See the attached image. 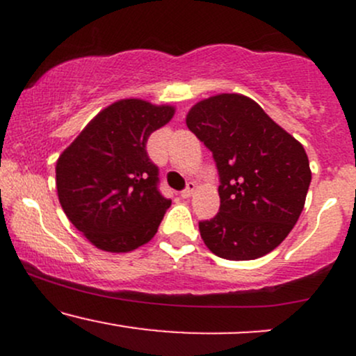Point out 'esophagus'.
Returning a JSON list of instances; mask_svg holds the SVG:
<instances>
[{"label":"esophagus","instance_id":"esophagus-1","mask_svg":"<svg viewBox=\"0 0 356 356\" xmlns=\"http://www.w3.org/2000/svg\"><path fill=\"white\" fill-rule=\"evenodd\" d=\"M194 191H195V184L191 181V182H187L186 189H184V191L181 192V195H182L184 199H187V197H191V195H192V192H194Z\"/></svg>","mask_w":356,"mask_h":356}]
</instances>
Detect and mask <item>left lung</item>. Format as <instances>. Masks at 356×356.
<instances>
[{
  "mask_svg": "<svg viewBox=\"0 0 356 356\" xmlns=\"http://www.w3.org/2000/svg\"><path fill=\"white\" fill-rule=\"evenodd\" d=\"M186 124L211 150L219 172V212L199 222L204 244L229 261L271 252L305 207L312 170L303 145L238 93L201 100Z\"/></svg>",
  "mask_w": 356,
  "mask_h": 356,
  "instance_id": "1",
  "label": "left lung"
}]
</instances>
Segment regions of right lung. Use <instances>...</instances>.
<instances>
[{
    "mask_svg": "<svg viewBox=\"0 0 356 356\" xmlns=\"http://www.w3.org/2000/svg\"><path fill=\"white\" fill-rule=\"evenodd\" d=\"M174 112L170 105L118 100L102 110L56 161L61 209L102 251H134L154 238L164 219L170 199L159 192V167L145 145Z\"/></svg>",
    "mask_w": 356,
    "mask_h": 356,
    "instance_id": "add662e5",
    "label": "right lung"
}]
</instances>
